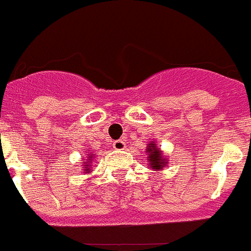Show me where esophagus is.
I'll return each instance as SVG.
<instances>
[{"mask_svg": "<svg viewBox=\"0 0 251 251\" xmlns=\"http://www.w3.org/2000/svg\"><path fill=\"white\" fill-rule=\"evenodd\" d=\"M126 146H127V143H126V141H123V139L115 141L114 143H113V147L117 151H124L126 150Z\"/></svg>", "mask_w": 251, "mask_h": 251, "instance_id": "1", "label": "esophagus"}]
</instances>
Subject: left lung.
I'll use <instances>...</instances> for the list:
<instances>
[{
    "label": "left lung",
    "mask_w": 251,
    "mask_h": 251,
    "mask_svg": "<svg viewBox=\"0 0 251 251\" xmlns=\"http://www.w3.org/2000/svg\"><path fill=\"white\" fill-rule=\"evenodd\" d=\"M146 153H147L148 156V166L152 170L159 171L163 167H166V165L168 163L167 157L165 156L163 151H161V148L157 147L154 141H151V143H148L147 148H146Z\"/></svg>",
    "instance_id": "left-lung-1"
}]
</instances>
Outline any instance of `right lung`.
I'll list each match as a JSON object with an SVG mask.
<instances>
[{
    "label": "right lung",
    "mask_w": 251,
    "mask_h": 251,
    "mask_svg": "<svg viewBox=\"0 0 251 251\" xmlns=\"http://www.w3.org/2000/svg\"><path fill=\"white\" fill-rule=\"evenodd\" d=\"M94 157H95L94 153L86 152L85 157L83 158L84 162H83V168H81V170L84 171V174L85 175H89L93 171L92 165H93V161H94Z\"/></svg>",
    "instance_id": "obj_1"
}]
</instances>
